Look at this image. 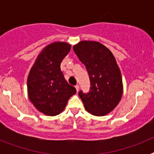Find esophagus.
Wrapping results in <instances>:
<instances>
[{
  "mask_svg": "<svg viewBox=\"0 0 154 154\" xmlns=\"http://www.w3.org/2000/svg\"><path fill=\"white\" fill-rule=\"evenodd\" d=\"M75 89H76V91H77V92H78L79 90V85H75Z\"/></svg>",
  "mask_w": 154,
  "mask_h": 154,
  "instance_id": "1",
  "label": "esophagus"
}]
</instances>
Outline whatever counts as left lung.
Listing matches in <instances>:
<instances>
[{"label": "left lung", "mask_w": 154, "mask_h": 154, "mask_svg": "<svg viewBox=\"0 0 154 154\" xmlns=\"http://www.w3.org/2000/svg\"><path fill=\"white\" fill-rule=\"evenodd\" d=\"M73 50L85 65L90 80L89 92H79L85 109L97 116L106 115L123 95L122 76L113 55L106 46L91 41H82Z\"/></svg>", "instance_id": "obj_1"}]
</instances>
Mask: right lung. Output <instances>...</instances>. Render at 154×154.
Returning <instances> with one entry per match:
<instances>
[{
  "instance_id": "add662e5",
  "label": "right lung",
  "mask_w": 154,
  "mask_h": 154,
  "mask_svg": "<svg viewBox=\"0 0 154 154\" xmlns=\"http://www.w3.org/2000/svg\"><path fill=\"white\" fill-rule=\"evenodd\" d=\"M70 49L71 45L65 42L50 44L38 55L28 75V97L37 109L47 116L62 112L69 98L76 93L60 69Z\"/></svg>"
}]
</instances>
